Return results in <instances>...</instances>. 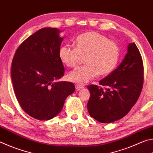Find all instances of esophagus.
Segmentation results:
<instances>
[{"instance_id":"obj_1","label":"esophagus","mask_w":153,"mask_h":153,"mask_svg":"<svg viewBox=\"0 0 153 153\" xmlns=\"http://www.w3.org/2000/svg\"><path fill=\"white\" fill-rule=\"evenodd\" d=\"M83 88H84V86H82V85H79V84H76V88L77 90H79L82 89Z\"/></svg>"}]
</instances>
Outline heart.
<instances>
[{
  "label": "heart",
  "mask_w": 153,
  "mask_h": 153,
  "mask_svg": "<svg viewBox=\"0 0 153 153\" xmlns=\"http://www.w3.org/2000/svg\"><path fill=\"white\" fill-rule=\"evenodd\" d=\"M75 47L62 46L59 51L61 63L68 67H75L85 56V65L79 67L69 74L70 81L77 84H86L99 74H111L117 66L120 57L117 44L101 33L87 32L77 36Z\"/></svg>",
  "instance_id": "heart-1"
}]
</instances>
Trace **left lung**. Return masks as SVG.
<instances>
[{"mask_svg":"<svg viewBox=\"0 0 153 153\" xmlns=\"http://www.w3.org/2000/svg\"><path fill=\"white\" fill-rule=\"evenodd\" d=\"M144 82L141 54L135 43L129 44L128 53L117 69L99 82L104 88L90 85L87 107L98 121L109 123L128 114L138 100Z\"/></svg>","mask_w":153,"mask_h":153,"instance_id":"1","label":"left lung"}]
</instances>
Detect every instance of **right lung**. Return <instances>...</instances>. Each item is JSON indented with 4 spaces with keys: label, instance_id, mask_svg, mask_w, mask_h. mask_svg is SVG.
Segmentation results:
<instances>
[{
    "label": "right lung",
    "instance_id": "1",
    "mask_svg": "<svg viewBox=\"0 0 153 153\" xmlns=\"http://www.w3.org/2000/svg\"><path fill=\"white\" fill-rule=\"evenodd\" d=\"M56 28H42L29 36L15 51L11 79L21 107L31 117L48 120L60 113L76 88L69 82L54 81L64 76L59 57L63 38Z\"/></svg>",
    "mask_w": 153,
    "mask_h": 153
}]
</instances>
